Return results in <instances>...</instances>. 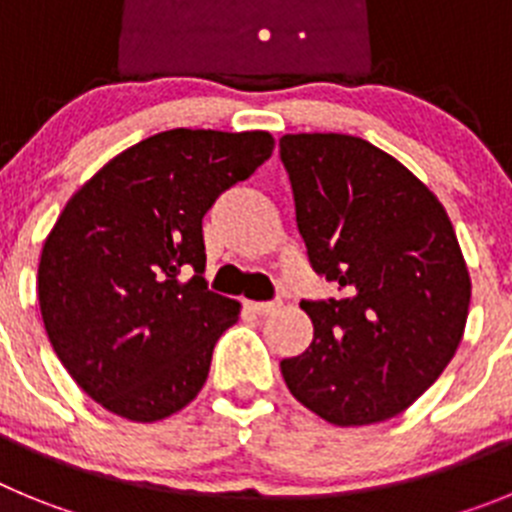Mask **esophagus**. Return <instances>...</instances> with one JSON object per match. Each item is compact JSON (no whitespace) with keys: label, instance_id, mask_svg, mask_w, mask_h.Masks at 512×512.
<instances>
[{"label":"esophagus","instance_id":"esophagus-1","mask_svg":"<svg viewBox=\"0 0 512 512\" xmlns=\"http://www.w3.org/2000/svg\"><path fill=\"white\" fill-rule=\"evenodd\" d=\"M282 307V302H248V310L256 312V315H271V312H277Z\"/></svg>","mask_w":512,"mask_h":512}]
</instances>
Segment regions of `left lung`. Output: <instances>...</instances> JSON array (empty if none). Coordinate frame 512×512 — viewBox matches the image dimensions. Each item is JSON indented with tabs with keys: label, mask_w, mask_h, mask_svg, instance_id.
<instances>
[{
	"label": "left lung",
	"mask_w": 512,
	"mask_h": 512,
	"mask_svg": "<svg viewBox=\"0 0 512 512\" xmlns=\"http://www.w3.org/2000/svg\"><path fill=\"white\" fill-rule=\"evenodd\" d=\"M312 269L338 300L300 302L312 343L282 377L333 425L408 410L459 348L472 279L436 194L369 140L297 133L279 140Z\"/></svg>",
	"instance_id": "1"
}]
</instances>
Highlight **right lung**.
Masks as SVG:
<instances>
[{
  "instance_id": "1",
  "label": "right lung",
  "mask_w": 512,
  "mask_h": 512,
  "mask_svg": "<svg viewBox=\"0 0 512 512\" xmlns=\"http://www.w3.org/2000/svg\"><path fill=\"white\" fill-rule=\"evenodd\" d=\"M271 151L266 130H166L71 194L43 243L38 302L56 356L104 410L153 423L202 390L241 315L202 277V217Z\"/></svg>"
}]
</instances>
